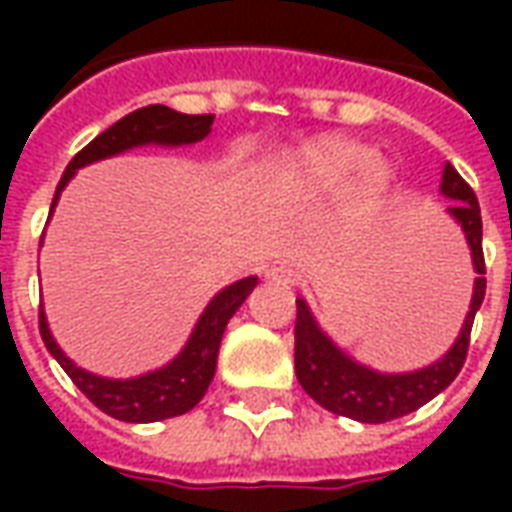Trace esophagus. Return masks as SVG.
<instances>
[{"instance_id":"obj_1","label":"esophagus","mask_w":512,"mask_h":512,"mask_svg":"<svg viewBox=\"0 0 512 512\" xmlns=\"http://www.w3.org/2000/svg\"><path fill=\"white\" fill-rule=\"evenodd\" d=\"M268 282H277V285H293L296 282V271L288 266V263H274V266H268L266 271Z\"/></svg>"}]
</instances>
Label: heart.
Instances as JSON below:
<instances>
[{
	"mask_svg": "<svg viewBox=\"0 0 512 512\" xmlns=\"http://www.w3.org/2000/svg\"><path fill=\"white\" fill-rule=\"evenodd\" d=\"M370 150L351 142H337V139H326V142H315L304 153H301L299 175L304 180H310L315 186L323 189H340L345 183L362 172L370 164ZM365 186L370 191H378L384 186V175L381 172H370L365 180Z\"/></svg>",
	"mask_w": 512,
	"mask_h": 512,
	"instance_id": "heart-1",
	"label": "heart"
}]
</instances>
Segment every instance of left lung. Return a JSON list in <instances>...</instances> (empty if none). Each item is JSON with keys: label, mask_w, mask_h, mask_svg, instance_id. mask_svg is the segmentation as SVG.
<instances>
[{"label": "left lung", "mask_w": 512, "mask_h": 512, "mask_svg": "<svg viewBox=\"0 0 512 512\" xmlns=\"http://www.w3.org/2000/svg\"><path fill=\"white\" fill-rule=\"evenodd\" d=\"M441 194L455 200L450 205V213L466 233V241L472 246L474 271L480 274L474 279L472 307L463 321L461 337L444 354V359L433 362L430 367H422L417 373L386 376L370 367L356 365L351 356H345L318 329L307 304L299 299L296 301V376H299L304 392L315 403H321L326 411L359 419V422H370V425L392 422V419L406 417L419 406H425L461 373L466 354H469L474 315L480 310L485 296L483 219H480V202L474 197L472 186L458 175V169L452 164H447L444 175H441Z\"/></svg>", "instance_id": "left-lung-1"}]
</instances>
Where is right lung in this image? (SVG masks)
I'll use <instances>...</instances> for the list:
<instances>
[{
    "instance_id": "1",
    "label": "right lung",
    "mask_w": 512,
    "mask_h": 512,
    "mask_svg": "<svg viewBox=\"0 0 512 512\" xmlns=\"http://www.w3.org/2000/svg\"><path fill=\"white\" fill-rule=\"evenodd\" d=\"M213 115H180L175 109L161 104H150L136 109L123 120H117L115 126H109L104 134H98L84 145L73 161L65 169L60 178V186L54 191L51 208L60 200V191L65 183L73 178V172L90 161L98 158L115 156L123 153L128 147L147 145V142H158V145H191L200 142L211 134ZM257 285V277H246L233 282L230 288L216 293V299L205 307L202 318L197 321V329L191 332L189 343L180 351L178 359H172L167 367H161L156 373L147 376L128 378V381H109V378H98L87 373L82 367H76L62 354L60 345L54 343L49 326H46V315L40 310V337L49 348V354L60 362V367L71 376V381L82 389L87 400L98 406L104 414L123 422H158V419L180 417L191 408L197 406L205 395V389L213 381L216 373V354H219V343L227 321L233 318L235 310L244 304V299L252 293Z\"/></svg>"
}]
</instances>
